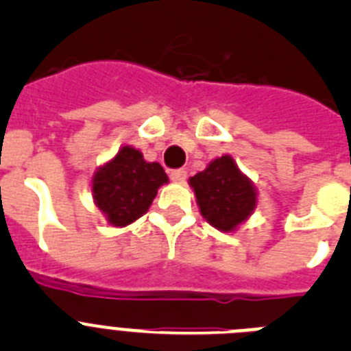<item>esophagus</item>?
<instances>
[{
  "label": "esophagus",
  "mask_w": 351,
  "mask_h": 351,
  "mask_svg": "<svg viewBox=\"0 0 351 351\" xmlns=\"http://www.w3.org/2000/svg\"><path fill=\"white\" fill-rule=\"evenodd\" d=\"M186 176H188V173H186L184 169H176L170 172V179H172V181H178V182L186 181Z\"/></svg>",
  "instance_id": "34e87169"
}]
</instances>
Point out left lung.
Wrapping results in <instances>:
<instances>
[{"mask_svg":"<svg viewBox=\"0 0 351 351\" xmlns=\"http://www.w3.org/2000/svg\"><path fill=\"white\" fill-rule=\"evenodd\" d=\"M204 218L223 232L234 230L253 213L256 193L230 156L214 160L190 179Z\"/></svg>","mask_w":351,"mask_h":351,"instance_id":"1","label":"left lung"}]
</instances>
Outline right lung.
I'll use <instances>...</instances> for the list:
<instances>
[{
	"label": "right lung",
	"instance_id": "obj_1",
	"mask_svg": "<svg viewBox=\"0 0 351 351\" xmlns=\"http://www.w3.org/2000/svg\"><path fill=\"white\" fill-rule=\"evenodd\" d=\"M167 181L160 163H147L141 151L125 145L110 163L95 173L93 193L108 223L125 226L141 218L156 197L158 188Z\"/></svg>",
	"mask_w": 351,
	"mask_h": 351
}]
</instances>
